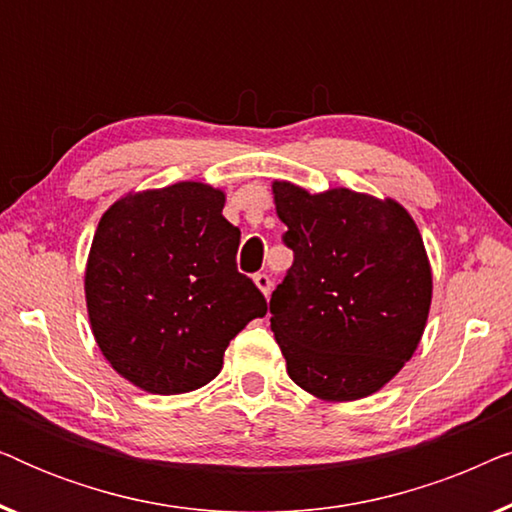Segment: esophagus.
Returning <instances> with one entry per match:
<instances>
[{"label":"esophagus","mask_w":512,"mask_h":512,"mask_svg":"<svg viewBox=\"0 0 512 512\" xmlns=\"http://www.w3.org/2000/svg\"><path fill=\"white\" fill-rule=\"evenodd\" d=\"M254 282H256L258 289H261V291L265 293V296H268L270 289H272V279H270V275H265V272H256Z\"/></svg>","instance_id":"obj_1"}]
</instances>
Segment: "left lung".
I'll list each match as a JSON object with an SVG mask.
<instances>
[{"mask_svg": "<svg viewBox=\"0 0 512 512\" xmlns=\"http://www.w3.org/2000/svg\"><path fill=\"white\" fill-rule=\"evenodd\" d=\"M293 265L270 298V328L298 387L326 401L375 394L410 361L431 305V268L394 200L272 184Z\"/></svg>", "mask_w": 512, "mask_h": 512, "instance_id": "left-lung-1", "label": "left lung"}]
</instances>
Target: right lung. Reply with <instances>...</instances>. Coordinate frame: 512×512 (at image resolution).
<instances>
[{
	"mask_svg": "<svg viewBox=\"0 0 512 512\" xmlns=\"http://www.w3.org/2000/svg\"><path fill=\"white\" fill-rule=\"evenodd\" d=\"M221 191L198 181L135 193L111 205L86 268L93 335L111 368L149 394L212 382L230 340L268 303L237 272L240 228Z\"/></svg>",
	"mask_w": 512,
	"mask_h": 512,
	"instance_id": "right-lung-1",
	"label": "right lung"
}]
</instances>
